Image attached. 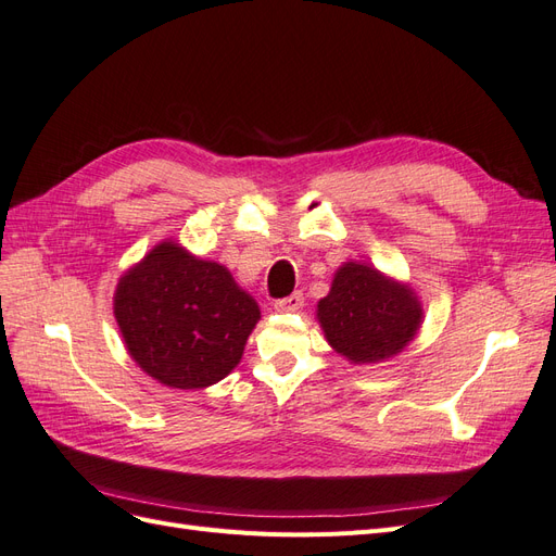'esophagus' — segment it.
<instances>
[{"mask_svg":"<svg viewBox=\"0 0 556 556\" xmlns=\"http://www.w3.org/2000/svg\"><path fill=\"white\" fill-rule=\"evenodd\" d=\"M301 306H304V294H301V292H294V294H290V296L278 299L276 304H274V308H276L278 313H294V311H299Z\"/></svg>","mask_w":556,"mask_h":556,"instance_id":"obj_1","label":"esophagus"}]
</instances>
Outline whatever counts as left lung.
I'll use <instances>...</instances> for the list:
<instances>
[{"label": "left lung", "instance_id": "1", "mask_svg": "<svg viewBox=\"0 0 556 556\" xmlns=\"http://www.w3.org/2000/svg\"><path fill=\"white\" fill-rule=\"evenodd\" d=\"M317 319L329 345L352 364H376L406 348L422 325V304L410 285L378 268L345 262L331 290L317 301Z\"/></svg>", "mask_w": 556, "mask_h": 556}]
</instances>
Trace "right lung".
Wrapping results in <instances>:
<instances>
[{"instance_id": "right-lung-1", "label": "right lung", "mask_w": 556, "mask_h": 556, "mask_svg": "<svg viewBox=\"0 0 556 556\" xmlns=\"http://www.w3.org/2000/svg\"><path fill=\"white\" fill-rule=\"evenodd\" d=\"M115 323L129 357L176 390H201L243 357L260 306L227 266L199 260L176 241L157 243L117 280Z\"/></svg>"}]
</instances>
